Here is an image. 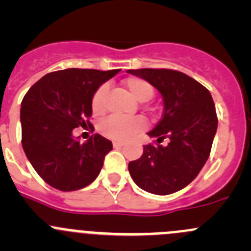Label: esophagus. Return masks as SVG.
Wrapping results in <instances>:
<instances>
[{"instance_id":"34e87169","label":"esophagus","mask_w":251,"mask_h":251,"mask_svg":"<svg viewBox=\"0 0 251 251\" xmlns=\"http://www.w3.org/2000/svg\"><path fill=\"white\" fill-rule=\"evenodd\" d=\"M113 146H114V148H121V147H124V143L123 142L115 141V142H113Z\"/></svg>"}]
</instances>
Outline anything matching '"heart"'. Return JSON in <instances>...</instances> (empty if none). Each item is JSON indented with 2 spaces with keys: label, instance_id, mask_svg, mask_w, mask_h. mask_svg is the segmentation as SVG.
I'll use <instances>...</instances> for the list:
<instances>
[{
  "label": "heart",
  "instance_id": "heart-1",
  "mask_svg": "<svg viewBox=\"0 0 251 251\" xmlns=\"http://www.w3.org/2000/svg\"><path fill=\"white\" fill-rule=\"evenodd\" d=\"M124 87L138 102H147L154 95L153 86L140 77H128L123 82ZM105 96L107 87L100 86L92 98V110L96 115H100L105 109ZM144 127V121L138 116L135 118H121L111 115L100 123V130L107 137L116 141H125L132 137L136 132Z\"/></svg>",
  "mask_w": 251,
  "mask_h": 251
}]
</instances>
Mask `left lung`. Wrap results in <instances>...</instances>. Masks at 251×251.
<instances>
[{
  "mask_svg": "<svg viewBox=\"0 0 251 251\" xmlns=\"http://www.w3.org/2000/svg\"><path fill=\"white\" fill-rule=\"evenodd\" d=\"M160 92L163 118L149 131L168 146L147 144L140 159L128 163V173L140 188L168 196L188 186L201 173L211 151L217 116L209 91L197 80L170 69L127 70Z\"/></svg>",
  "mask_w": 251,
  "mask_h": 251,
  "instance_id": "obj_1",
  "label": "left lung"
}]
</instances>
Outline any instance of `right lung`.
Wrapping results in <instances>:
<instances>
[{
  "label": "right lung",
  "mask_w": 251,
  "mask_h": 251,
  "mask_svg": "<svg viewBox=\"0 0 251 251\" xmlns=\"http://www.w3.org/2000/svg\"><path fill=\"white\" fill-rule=\"evenodd\" d=\"M120 69L100 72L70 68L50 73L30 87L20 108L25 155L46 183L63 192L92 183L113 144L95 133L80 142L73 132L90 127L92 98Z\"/></svg>",
  "instance_id": "right-lung-1"
}]
</instances>
